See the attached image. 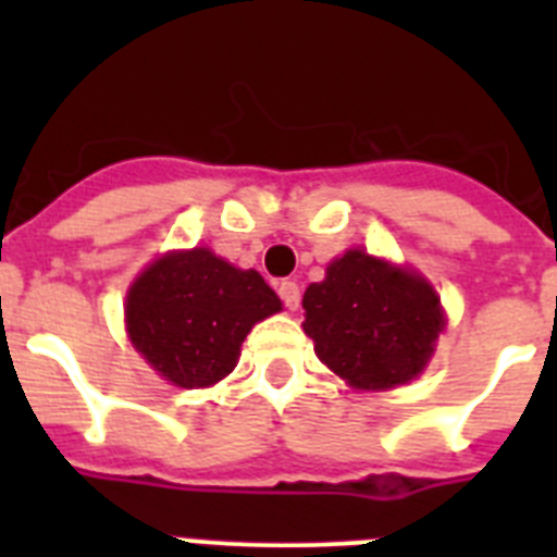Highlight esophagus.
Returning <instances> with one entry per match:
<instances>
[{
    "mask_svg": "<svg viewBox=\"0 0 557 557\" xmlns=\"http://www.w3.org/2000/svg\"><path fill=\"white\" fill-rule=\"evenodd\" d=\"M278 295H282V301L287 309H298V304H301V287L295 282L278 284Z\"/></svg>",
    "mask_w": 557,
    "mask_h": 557,
    "instance_id": "1",
    "label": "esophagus"
}]
</instances>
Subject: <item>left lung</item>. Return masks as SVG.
I'll return each instance as SVG.
<instances>
[{
    "label": "left lung",
    "mask_w": 557,
    "mask_h": 557,
    "mask_svg": "<svg viewBox=\"0 0 557 557\" xmlns=\"http://www.w3.org/2000/svg\"><path fill=\"white\" fill-rule=\"evenodd\" d=\"M304 318L321 362L366 391L418 376L444 329L441 301L424 278L362 250H348L323 282L309 284Z\"/></svg>",
    "instance_id": "1"
}]
</instances>
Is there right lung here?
Instances as JSON below:
<instances>
[{"mask_svg": "<svg viewBox=\"0 0 557 557\" xmlns=\"http://www.w3.org/2000/svg\"><path fill=\"white\" fill-rule=\"evenodd\" d=\"M282 309L256 270H239L206 248L170 253L127 293V334L166 382L214 385L234 371L253 323Z\"/></svg>", "mask_w": 557, "mask_h": 557, "instance_id": "1", "label": "right lung"}]
</instances>
